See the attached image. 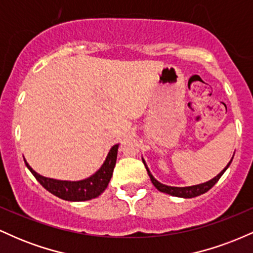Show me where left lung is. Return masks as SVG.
I'll use <instances>...</instances> for the list:
<instances>
[{"label":"left lung","mask_w":253,"mask_h":253,"mask_svg":"<svg viewBox=\"0 0 253 253\" xmlns=\"http://www.w3.org/2000/svg\"><path fill=\"white\" fill-rule=\"evenodd\" d=\"M144 162V161H143ZM232 162V159H231ZM231 162L227 164V167L223 169L221 172L219 173V175L214 177L213 179H211V181L206 182V183H202V184H197V185H193V187H183V188H178V187H169V185H165V184H162V183H159L157 179L151 175L150 170L147 169L146 164H145V168H146L147 170V173H149L150 178H151V182L153 183V185L158 189L159 191H162V193H165V194H169V195H172V196H178V197H185V199H190V197H195V196H199L201 195V194H205L207 193L208 190L211 189V187H213L215 183L219 181L220 177L223 175V172H225L226 169L229 167V164H231Z\"/></svg>","instance_id":"left-lung-1"}]
</instances>
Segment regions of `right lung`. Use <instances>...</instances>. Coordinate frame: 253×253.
Instances as JSON below:
<instances>
[{"label": "right lung", "mask_w": 253, "mask_h": 253, "mask_svg": "<svg viewBox=\"0 0 253 253\" xmlns=\"http://www.w3.org/2000/svg\"><path fill=\"white\" fill-rule=\"evenodd\" d=\"M119 145H114L109 151L106 161L100 170L96 171L91 177L83 179V181L70 182V181H57V179L47 178L39 173H37L25 162L26 167L36 177L37 181L45 188L46 190L50 191L51 194L59 197V199L66 200V201H86L97 197L103 193L107 188L108 183L113 176V170H114L115 163H117Z\"/></svg>", "instance_id": "1"}]
</instances>
